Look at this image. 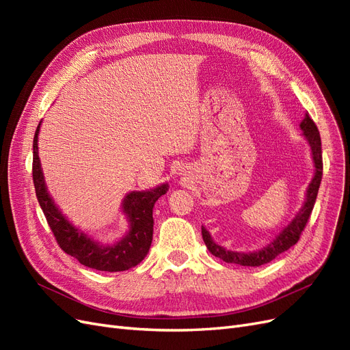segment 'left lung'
I'll use <instances>...</instances> for the list:
<instances>
[{"label":"left lung","instance_id":"1","mask_svg":"<svg viewBox=\"0 0 350 350\" xmlns=\"http://www.w3.org/2000/svg\"><path fill=\"white\" fill-rule=\"evenodd\" d=\"M301 130L304 131V137L310 143L311 147V154L315 166V172L311 184L306 188V198L304 201L302 208L298 211V215L293 217L291 224L286 226L280 234L274 238L269 245L262 247L261 250L252 251V252H237V251H229L224 247H220L211 239L208 230L201 226V235H203L206 247L208 251L213 254L215 257L224 260L226 262H234L239 264V266H250V267H258L262 264L270 262L271 260L276 258L279 254L288 251L291 247H293L296 242L299 241V237L302 230L305 229L306 224H308V219L311 216V211L314 208L317 194H319V188L321 184L323 178V152H321V137L317 129L315 122L311 120L308 112L305 113V118L301 122Z\"/></svg>","mask_w":350,"mask_h":350}]
</instances>
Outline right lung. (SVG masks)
I'll list each match as a JSON object with an SVG mask.
<instances>
[{
	"label": "right lung",
	"instance_id": "1",
	"mask_svg": "<svg viewBox=\"0 0 350 350\" xmlns=\"http://www.w3.org/2000/svg\"><path fill=\"white\" fill-rule=\"evenodd\" d=\"M39 129L40 122L33 139V184L39 204L61 250L77 258L83 266L100 271H124L142 262L153 239V207L157 198L166 194L167 184L149 191L126 194L122 201V211L130 221V230L113 245H103L72 226L49 196L38 154Z\"/></svg>",
	"mask_w": 350,
	"mask_h": 350
}]
</instances>
